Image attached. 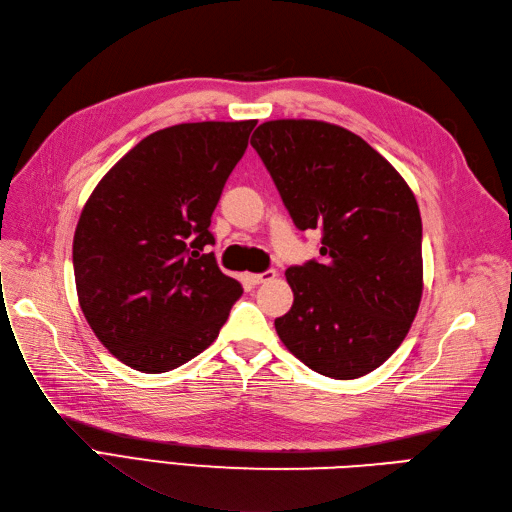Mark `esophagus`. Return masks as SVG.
<instances>
[{
  "instance_id": "esophagus-1",
  "label": "esophagus",
  "mask_w": 512,
  "mask_h": 512,
  "mask_svg": "<svg viewBox=\"0 0 512 512\" xmlns=\"http://www.w3.org/2000/svg\"><path fill=\"white\" fill-rule=\"evenodd\" d=\"M276 272L268 270V272H261V274H246V280H249L251 285H261V283H268V280H274Z\"/></svg>"
}]
</instances>
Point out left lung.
Here are the masks:
<instances>
[{
	"instance_id": "8db88e82",
	"label": "left lung",
	"mask_w": 512,
	"mask_h": 512,
	"mask_svg": "<svg viewBox=\"0 0 512 512\" xmlns=\"http://www.w3.org/2000/svg\"><path fill=\"white\" fill-rule=\"evenodd\" d=\"M251 146L295 227L321 229V259L285 272L293 306L274 321L278 338L310 370L336 381L383 366L421 304L415 193L381 153L340 125L268 121Z\"/></svg>"
}]
</instances>
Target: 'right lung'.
Listing matches in <instances>:
<instances>
[{
	"label": "right lung",
	"mask_w": 512,
	"mask_h": 512,
	"mask_svg": "<svg viewBox=\"0 0 512 512\" xmlns=\"http://www.w3.org/2000/svg\"><path fill=\"white\" fill-rule=\"evenodd\" d=\"M257 121L146 136L97 183L74 234L78 304L125 366L161 374L217 340L242 295L206 253L210 217Z\"/></svg>",
	"instance_id": "obj_1"
}]
</instances>
